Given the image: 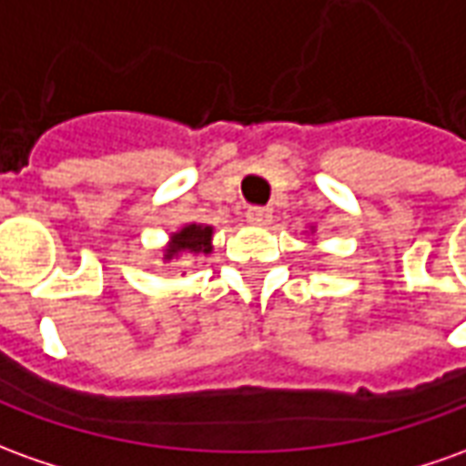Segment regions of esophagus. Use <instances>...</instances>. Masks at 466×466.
<instances>
[{"mask_svg":"<svg viewBox=\"0 0 466 466\" xmlns=\"http://www.w3.org/2000/svg\"><path fill=\"white\" fill-rule=\"evenodd\" d=\"M246 218H248V223H256V226H268L271 223V208H261V205H251L248 210H246Z\"/></svg>","mask_w":466,"mask_h":466,"instance_id":"1","label":"esophagus"}]
</instances>
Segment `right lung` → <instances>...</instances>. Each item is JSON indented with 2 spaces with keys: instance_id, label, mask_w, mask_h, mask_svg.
Here are the masks:
<instances>
[{
  "instance_id": "obj_1",
  "label": "right lung",
  "mask_w": 466,
  "mask_h": 466,
  "mask_svg": "<svg viewBox=\"0 0 466 466\" xmlns=\"http://www.w3.org/2000/svg\"><path fill=\"white\" fill-rule=\"evenodd\" d=\"M210 238L213 228L208 226H187L172 236V246L167 248V258L177 253H210Z\"/></svg>"
}]
</instances>
